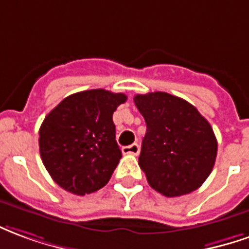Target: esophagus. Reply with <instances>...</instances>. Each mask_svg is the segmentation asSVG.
Masks as SVG:
<instances>
[{
    "mask_svg": "<svg viewBox=\"0 0 249 249\" xmlns=\"http://www.w3.org/2000/svg\"><path fill=\"white\" fill-rule=\"evenodd\" d=\"M122 153H123V154H131V156H138L139 144L133 143L130 144V146H124V147L122 149Z\"/></svg>",
    "mask_w": 249,
    "mask_h": 249,
    "instance_id": "1",
    "label": "esophagus"
}]
</instances>
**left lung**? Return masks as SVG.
Masks as SVG:
<instances>
[{
  "mask_svg": "<svg viewBox=\"0 0 249 249\" xmlns=\"http://www.w3.org/2000/svg\"><path fill=\"white\" fill-rule=\"evenodd\" d=\"M146 122L139 166L149 185L166 197L198 189L212 172L217 141L195 106L166 92L135 95Z\"/></svg>",
  "mask_w": 249,
  "mask_h": 249,
  "instance_id": "left-lung-1",
  "label": "left lung"
}]
</instances>
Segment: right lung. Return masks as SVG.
<instances>
[{
    "label": "right lung",
    "instance_id": "obj_1",
    "mask_svg": "<svg viewBox=\"0 0 249 249\" xmlns=\"http://www.w3.org/2000/svg\"><path fill=\"white\" fill-rule=\"evenodd\" d=\"M126 100L124 93L88 89L67 96L45 116L40 156L60 188L84 196L110 181L122 158L112 114Z\"/></svg>",
    "mask_w": 249,
    "mask_h": 249
}]
</instances>
